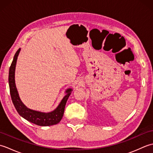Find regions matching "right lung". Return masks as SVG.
Here are the masks:
<instances>
[{
  "mask_svg": "<svg viewBox=\"0 0 153 153\" xmlns=\"http://www.w3.org/2000/svg\"><path fill=\"white\" fill-rule=\"evenodd\" d=\"M20 51L21 48H19L16 53L9 70L8 83L12 102L19 114L29 122L40 126H49L57 124L62 118L65 106H66L67 100L73 89L71 88H68L65 91L66 95L62 99L59 105L53 111L49 112H43L27 108L19 98L15 83L16 66Z\"/></svg>",
  "mask_w": 153,
  "mask_h": 153,
  "instance_id": "obj_1",
  "label": "right lung"
}]
</instances>
